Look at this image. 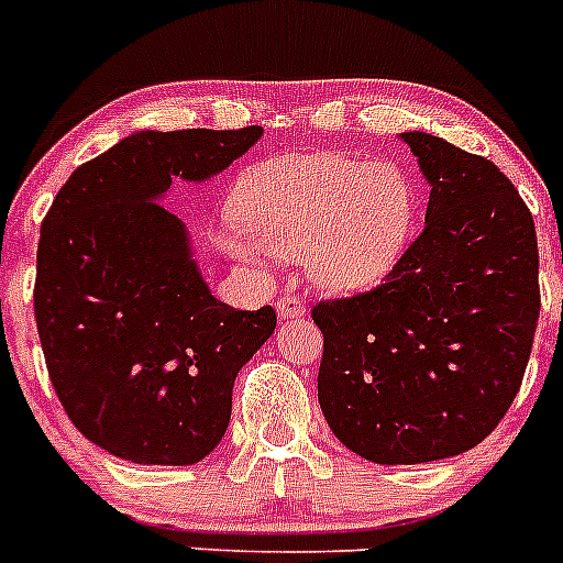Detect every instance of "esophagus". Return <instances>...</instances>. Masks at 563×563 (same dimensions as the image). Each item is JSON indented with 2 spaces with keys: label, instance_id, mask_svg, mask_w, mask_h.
Wrapping results in <instances>:
<instances>
[{
  "label": "esophagus",
  "instance_id": "34e87169",
  "mask_svg": "<svg viewBox=\"0 0 563 563\" xmlns=\"http://www.w3.org/2000/svg\"><path fill=\"white\" fill-rule=\"evenodd\" d=\"M277 316H280V321L302 319L305 302L299 297H291V294H283V297L277 299Z\"/></svg>",
  "mask_w": 563,
  "mask_h": 563
}]
</instances>
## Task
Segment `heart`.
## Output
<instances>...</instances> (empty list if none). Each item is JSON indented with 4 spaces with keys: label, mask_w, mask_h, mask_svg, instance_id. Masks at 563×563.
Listing matches in <instances>:
<instances>
[{
    "label": "heart",
    "mask_w": 563,
    "mask_h": 563,
    "mask_svg": "<svg viewBox=\"0 0 563 563\" xmlns=\"http://www.w3.org/2000/svg\"><path fill=\"white\" fill-rule=\"evenodd\" d=\"M242 228L217 244L231 258L264 266L299 258L310 283L330 294L368 291L401 258L418 214V195L393 162L335 151H305L250 167L233 195Z\"/></svg>",
    "instance_id": "1"
}]
</instances>
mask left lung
<instances>
[{"instance_id": "8db88e82", "label": "left lung", "mask_w": 563, "mask_h": 563, "mask_svg": "<svg viewBox=\"0 0 563 563\" xmlns=\"http://www.w3.org/2000/svg\"><path fill=\"white\" fill-rule=\"evenodd\" d=\"M432 187L423 233L374 291L319 302V404L376 465L465 454L520 390L539 319L533 217L509 178L443 136L404 131Z\"/></svg>"}]
</instances>
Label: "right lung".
Masks as SVG:
<instances>
[{
	"label": "right lung",
	"instance_id": "add662e5",
	"mask_svg": "<svg viewBox=\"0 0 563 563\" xmlns=\"http://www.w3.org/2000/svg\"><path fill=\"white\" fill-rule=\"evenodd\" d=\"M264 136L143 129L76 167L41 225L35 321L74 427L136 465H195L220 445L233 382L277 316L220 302L192 236L162 206L173 181L206 184Z\"/></svg>",
	"mask_w": 563,
	"mask_h": 563
}]
</instances>
